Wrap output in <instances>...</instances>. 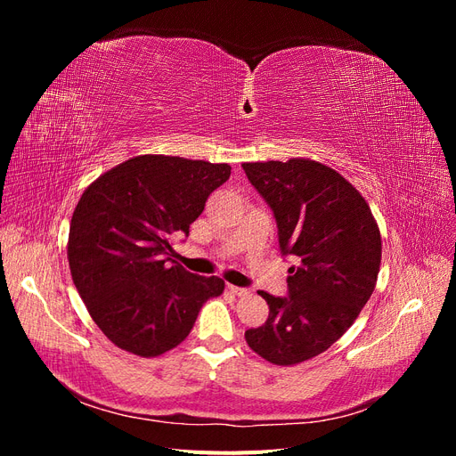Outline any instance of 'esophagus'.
I'll return each mask as SVG.
<instances>
[{"instance_id":"obj_1","label":"esophagus","mask_w":456,"mask_h":456,"mask_svg":"<svg viewBox=\"0 0 456 456\" xmlns=\"http://www.w3.org/2000/svg\"><path fill=\"white\" fill-rule=\"evenodd\" d=\"M228 291H230L232 295H236V297L249 295V289H245V287H238V285H228Z\"/></svg>"}]
</instances>
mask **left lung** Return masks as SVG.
Masks as SVG:
<instances>
[{
	"instance_id": "obj_1",
	"label": "left lung",
	"mask_w": 456,
	"mask_h": 456,
	"mask_svg": "<svg viewBox=\"0 0 456 456\" xmlns=\"http://www.w3.org/2000/svg\"><path fill=\"white\" fill-rule=\"evenodd\" d=\"M241 167L273 211L281 253L298 258L289 268V297L258 293L270 314L245 340L273 365H297L335 344L367 305L380 270V232L360 191L320 161Z\"/></svg>"
}]
</instances>
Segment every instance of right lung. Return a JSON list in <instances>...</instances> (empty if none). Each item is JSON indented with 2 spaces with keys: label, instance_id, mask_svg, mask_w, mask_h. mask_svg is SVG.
Masks as SVG:
<instances>
[{
  "label": "right lung",
  "instance_id": "obj_1",
  "mask_svg": "<svg viewBox=\"0 0 456 456\" xmlns=\"http://www.w3.org/2000/svg\"><path fill=\"white\" fill-rule=\"evenodd\" d=\"M230 171L228 163L146 154L106 171L79 198L68 265L93 322L118 348L141 357L173 350L205 302L223 295L216 275L171 260V241L188 236Z\"/></svg>",
  "mask_w": 456,
  "mask_h": 456
}]
</instances>
